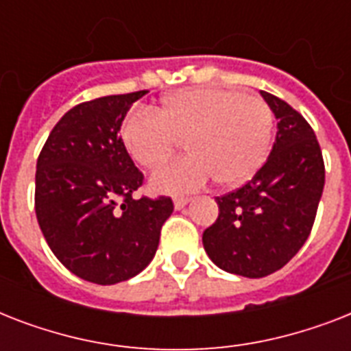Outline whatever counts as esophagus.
<instances>
[{
    "mask_svg": "<svg viewBox=\"0 0 351 351\" xmlns=\"http://www.w3.org/2000/svg\"><path fill=\"white\" fill-rule=\"evenodd\" d=\"M189 202H191V198L189 197H178L173 200V204H175V209H184Z\"/></svg>",
    "mask_w": 351,
    "mask_h": 351,
    "instance_id": "1",
    "label": "esophagus"
}]
</instances>
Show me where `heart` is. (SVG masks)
Segmentation results:
<instances>
[{
	"label": "heart",
	"mask_w": 351,
	"mask_h": 351,
	"mask_svg": "<svg viewBox=\"0 0 351 351\" xmlns=\"http://www.w3.org/2000/svg\"><path fill=\"white\" fill-rule=\"evenodd\" d=\"M123 147L136 164L153 169L178 138L189 154L160 167L149 180L154 193L184 195L213 176L222 187L244 184L271 149L273 112L258 96L222 87H189L167 95L154 112L134 109L120 125Z\"/></svg>",
	"instance_id": "obj_1"
}]
</instances>
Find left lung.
Masks as SVG:
<instances>
[{
  "label": "left lung",
  "instance_id": "left-lung-1",
  "mask_svg": "<svg viewBox=\"0 0 351 351\" xmlns=\"http://www.w3.org/2000/svg\"><path fill=\"white\" fill-rule=\"evenodd\" d=\"M277 120L271 153L245 186L217 198L219 219L204 250L228 273L266 277L286 266L310 237L324 189V162L310 123L261 90Z\"/></svg>",
  "mask_w": 351,
  "mask_h": 351
}]
</instances>
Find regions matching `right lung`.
Wrapping results in <instances>:
<instances>
[{
  "label": "right lung",
  "instance_id": "add662e5",
  "mask_svg": "<svg viewBox=\"0 0 351 351\" xmlns=\"http://www.w3.org/2000/svg\"><path fill=\"white\" fill-rule=\"evenodd\" d=\"M147 95L96 98L58 121L36 164V217L56 258L76 277L109 286L143 271L158 250L171 198L134 200L142 186L120 125Z\"/></svg>",
  "mask_w": 351,
  "mask_h": 351
}]
</instances>
